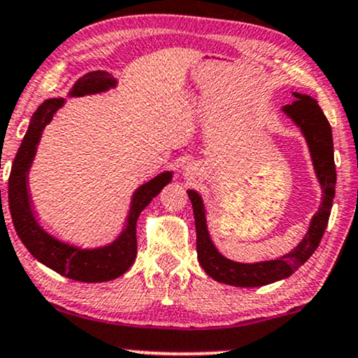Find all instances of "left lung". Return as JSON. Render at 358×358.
Instances as JSON below:
<instances>
[{
  "instance_id": "obj_1",
  "label": "left lung",
  "mask_w": 358,
  "mask_h": 358,
  "mask_svg": "<svg viewBox=\"0 0 358 358\" xmlns=\"http://www.w3.org/2000/svg\"><path fill=\"white\" fill-rule=\"evenodd\" d=\"M294 96L296 100L292 105L283 106V111L302 130L308 143L313 168L324 192L320 208L313 215L307 235L290 253L275 260L258 262V264H238V262L228 260L215 248L208 235V228H206L205 206L201 196L196 192L188 190L187 193L193 205V215H195L198 262L201 268L217 282L234 287H262L290 277L312 257L325 234L335 196V183H337L331 128L317 100L310 98L308 94L300 93H294Z\"/></svg>"
}]
</instances>
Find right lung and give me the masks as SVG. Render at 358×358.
Instances as JSON below:
<instances>
[{
	"label": "right lung",
	"mask_w": 358,
	"mask_h": 358,
	"mask_svg": "<svg viewBox=\"0 0 358 358\" xmlns=\"http://www.w3.org/2000/svg\"><path fill=\"white\" fill-rule=\"evenodd\" d=\"M115 85L116 80L110 73L92 71L76 81L70 94L71 96H83V94L100 93L113 88ZM63 103V98H51L43 103L40 108L34 111L27 135L21 141L18 153L13 162L10 180H8V203H10L11 220L21 242L43 265L50 266L56 273L76 280V282H108V280L118 278L133 265L136 258L138 217H140L141 210L162 192V188L170 183L173 175L171 171H163L138 188L133 195L130 213H128L127 225H124L122 235L106 247L83 250L59 242L55 236L46 234L38 225L33 215L27 180L41 133L46 124L53 120L56 111L62 108Z\"/></svg>",
	"instance_id": "right-lung-1"
}]
</instances>
